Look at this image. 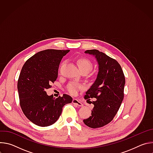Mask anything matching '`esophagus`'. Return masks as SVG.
<instances>
[{"instance_id":"34e87169","label":"esophagus","mask_w":153,"mask_h":153,"mask_svg":"<svg viewBox=\"0 0 153 153\" xmlns=\"http://www.w3.org/2000/svg\"><path fill=\"white\" fill-rule=\"evenodd\" d=\"M72 103L78 106H83V104L81 102H80L79 100H78L77 99H73V101H72Z\"/></svg>"}]
</instances>
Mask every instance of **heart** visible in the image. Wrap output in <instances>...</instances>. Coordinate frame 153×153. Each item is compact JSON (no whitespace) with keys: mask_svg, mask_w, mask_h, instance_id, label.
Segmentation results:
<instances>
[{"mask_svg":"<svg viewBox=\"0 0 153 153\" xmlns=\"http://www.w3.org/2000/svg\"><path fill=\"white\" fill-rule=\"evenodd\" d=\"M77 65L80 71L85 70L90 71L93 68L92 62L86 58L79 59L77 62ZM82 88V85L75 82H71L67 86V90L72 94H75L77 93L78 90Z\"/></svg>","mask_w":153,"mask_h":153,"instance_id":"1","label":"heart"}]
</instances>
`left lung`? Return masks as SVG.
I'll return each mask as SVG.
<instances>
[{"mask_svg":"<svg viewBox=\"0 0 153 153\" xmlns=\"http://www.w3.org/2000/svg\"><path fill=\"white\" fill-rule=\"evenodd\" d=\"M85 54L93 56L98 64V73L85 98H96L91 116L83 120L90 128H97L110 123L117 114L123 99L125 79L119 63L97 50H86Z\"/></svg>","mask_w":153,"mask_h":153,"instance_id":"obj_1","label":"left lung"}]
</instances>
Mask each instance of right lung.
<instances>
[{
  "mask_svg": "<svg viewBox=\"0 0 153 153\" xmlns=\"http://www.w3.org/2000/svg\"><path fill=\"white\" fill-rule=\"evenodd\" d=\"M69 51H40L27 60L22 68L17 82L20 105L25 116L36 125H53L59 118L63 106L73 101L67 94L55 99L45 91L57 78L60 62Z\"/></svg>",
  "mask_w": 153,
  "mask_h": 153,
  "instance_id": "obj_1",
  "label": "right lung"
}]
</instances>
